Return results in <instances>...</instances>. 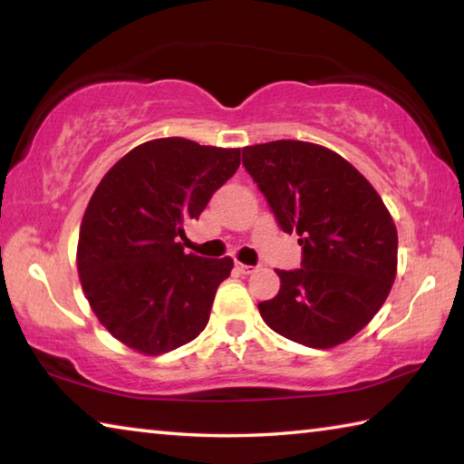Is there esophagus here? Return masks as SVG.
Masks as SVG:
<instances>
[{
    "label": "esophagus",
    "instance_id": "esophagus-1",
    "mask_svg": "<svg viewBox=\"0 0 464 464\" xmlns=\"http://www.w3.org/2000/svg\"><path fill=\"white\" fill-rule=\"evenodd\" d=\"M235 270L241 272V274H254L256 272L254 266H247V264H241V262L235 264Z\"/></svg>",
    "mask_w": 464,
    "mask_h": 464
}]
</instances>
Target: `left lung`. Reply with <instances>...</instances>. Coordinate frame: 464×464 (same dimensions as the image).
Returning <instances> with one entry per match:
<instances>
[{"mask_svg": "<svg viewBox=\"0 0 464 464\" xmlns=\"http://www.w3.org/2000/svg\"><path fill=\"white\" fill-rule=\"evenodd\" d=\"M243 166L303 246V268L276 270L280 290L257 304L262 319L309 348L348 342L379 313L397 274V229L379 192L342 155L307 140L243 147Z\"/></svg>", "mask_w": 464, "mask_h": 464, "instance_id": "obj_1", "label": "left lung"}]
</instances>
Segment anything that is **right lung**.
<instances>
[{"instance_id":"1","label":"right lung","mask_w":464,"mask_h":464,"mask_svg":"<svg viewBox=\"0 0 464 464\" xmlns=\"http://www.w3.org/2000/svg\"><path fill=\"white\" fill-rule=\"evenodd\" d=\"M239 161L241 149L153 139L116 161L93 190L77 272L100 324L139 354H166L207 327L233 260L184 254L178 237Z\"/></svg>"}]
</instances>
